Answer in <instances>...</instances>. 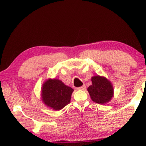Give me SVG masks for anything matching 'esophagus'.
Instances as JSON below:
<instances>
[{
    "mask_svg": "<svg viewBox=\"0 0 146 146\" xmlns=\"http://www.w3.org/2000/svg\"><path fill=\"white\" fill-rule=\"evenodd\" d=\"M86 89V86L85 85H83L82 86H80V87H79L77 88L78 90H84Z\"/></svg>",
    "mask_w": 146,
    "mask_h": 146,
    "instance_id": "obj_1",
    "label": "esophagus"
}]
</instances>
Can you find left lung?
<instances>
[{
    "label": "left lung",
    "mask_w": 146,
    "mask_h": 146,
    "mask_svg": "<svg viewBox=\"0 0 146 146\" xmlns=\"http://www.w3.org/2000/svg\"><path fill=\"white\" fill-rule=\"evenodd\" d=\"M91 81L92 85L88 88L91 100L99 104L110 102L114 93L111 82L104 76L99 75L93 76Z\"/></svg>",
    "instance_id": "8db88e82"
}]
</instances>
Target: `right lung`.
<instances>
[{
  "label": "right lung",
  "mask_w": 146,
  "mask_h": 146,
  "mask_svg": "<svg viewBox=\"0 0 146 146\" xmlns=\"http://www.w3.org/2000/svg\"><path fill=\"white\" fill-rule=\"evenodd\" d=\"M73 91L58 79L49 78L42 87V100L48 107L60 110L70 102Z\"/></svg>",
  "instance_id": "add662e5"
}]
</instances>
